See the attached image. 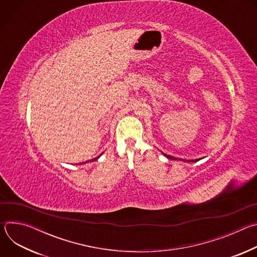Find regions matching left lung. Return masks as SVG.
<instances>
[{
	"mask_svg": "<svg viewBox=\"0 0 257 257\" xmlns=\"http://www.w3.org/2000/svg\"><path fill=\"white\" fill-rule=\"evenodd\" d=\"M163 155L168 158L169 160H173V161H182V162H186V163H193V162H198L200 159H196V160H183V159H177V158H174V157H171V156H168L166 154L163 153Z\"/></svg>",
	"mask_w": 257,
	"mask_h": 257,
	"instance_id": "8db88e82",
	"label": "left lung"
}]
</instances>
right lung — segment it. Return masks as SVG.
<instances>
[{"instance_id":"1","label":"right lung","mask_w":257,"mask_h":257,"mask_svg":"<svg viewBox=\"0 0 257 257\" xmlns=\"http://www.w3.org/2000/svg\"><path fill=\"white\" fill-rule=\"evenodd\" d=\"M101 155H102V154H101ZM101 155H99L98 157H96V158H94V159H92V160H90V161H87V162H84V163H81V164H86V163H89V162H94V161H96ZM77 165H79V164H77Z\"/></svg>"}]
</instances>
